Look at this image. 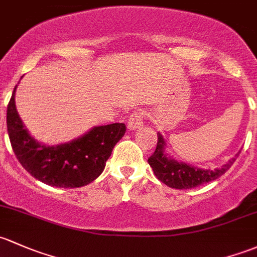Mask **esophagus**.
<instances>
[{
  "instance_id": "1",
  "label": "esophagus",
  "mask_w": 257,
  "mask_h": 257,
  "mask_svg": "<svg viewBox=\"0 0 257 257\" xmlns=\"http://www.w3.org/2000/svg\"><path fill=\"white\" fill-rule=\"evenodd\" d=\"M144 118L145 112H143V110L140 109L134 110L128 118V124H126V125H128V129H137L139 128V126H142Z\"/></svg>"
}]
</instances>
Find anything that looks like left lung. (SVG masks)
Masks as SVG:
<instances>
[{
	"instance_id": "obj_1",
	"label": "left lung",
	"mask_w": 257,
	"mask_h": 257,
	"mask_svg": "<svg viewBox=\"0 0 257 257\" xmlns=\"http://www.w3.org/2000/svg\"><path fill=\"white\" fill-rule=\"evenodd\" d=\"M165 148H166V143H165L164 137L159 133L156 149L153 155L148 159V163L153 169L155 176L161 182L176 190H188V188H194L199 185L217 180L230 169L231 165L236 160V156L239 155L237 153L235 158L229 160L220 169L203 170L194 167L192 165L178 163L177 160L165 154Z\"/></svg>"
}]
</instances>
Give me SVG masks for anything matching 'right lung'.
<instances>
[{
  "label": "right lung",
  "instance_id": "1",
  "mask_svg": "<svg viewBox=\"0 0 257 257\" xmlns=\"http://www.w3.org/2000/svg\"><path fill=\"white\" fill-rule=\"evenodd\" d=\"M16 88L7 106V132L22 166L37 180L55 187H82L96 180L125 133V124L94 126L72 142L47 147L34 140L24 126L16 109Z\"/></svg>",
  "mask_w": 257,
  "mask_h": 257
}]
</instances>
